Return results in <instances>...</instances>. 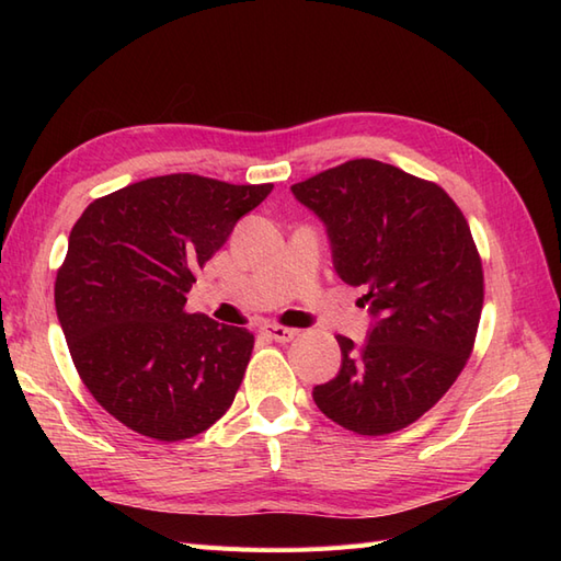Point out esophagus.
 I'll return each instance as SVG.
<instances>
[{"label":"esophagus","mask_w":561,"mask_h":561,"mask_svg":"<svg viewBox=\"0 0 561 561\" xmlns=\"http://www.w3.org/2000/svg\"><path fill=\"white\" fill-rule=\"evenodd\" d=\"M262 332H265V335L272 337L274 342H291L296 335H299V330L284 328V325H265Z\"/></svg>","instance_id":"34e87169"}]
</instances>
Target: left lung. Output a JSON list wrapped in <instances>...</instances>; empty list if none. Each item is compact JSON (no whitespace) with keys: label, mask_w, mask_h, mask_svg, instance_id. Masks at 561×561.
Wrapping results in <instances>:
<instances>
[{"label":"left lung","mask_w":561,"mask_h":561,"mask_svg":"<svg viewBox=\"0 0 561 561\" xmlns=\"http://www.w3.org/2000/svg\"><path fill=\"white\" fill-rule=\"evenodd\" d=\"M291 193L325 221L337 274L376 316L364 347L337 335L340 374L313 400L354 434L400 432L446 396L478 337L484 274L468 219L440 185L374 159Z\"/></svg>","instance_id":"8db88e82"}]
</instances>
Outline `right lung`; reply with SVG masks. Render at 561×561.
Listing matches in <instances>:
<instances>
[{
	"label": "right lung",
	"instance_id": "right-lung-1",
	"mask_svg": "<svg viewBox=\"0 0 561 561\" xmlns=\"http://www.w3.org/2000/svg\"><path fill=\"white\" fill-rule=\"evenodd\" d=\"M272 183L195 173L93 199L69 233L55 308L83 386L133 432L193 438L231 408L255 337L187 313L195 274Z\"/></svg>",
	"mask_w": 561,
	"mask_h": 561
}]
</instances>
